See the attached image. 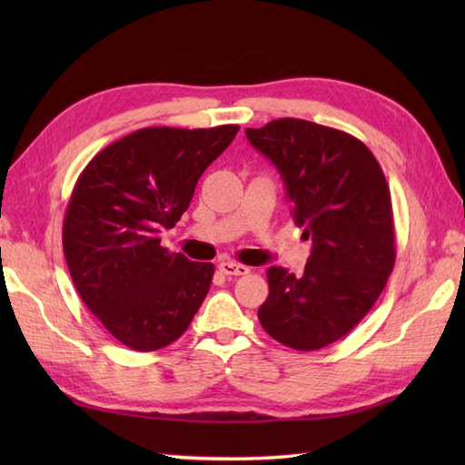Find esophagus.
Instances as JSON below:
<instances>
[{
    "mask_svg": "<svg viewBox=\"0 0 465 465\" xmlns=\"http://www.w3.org/2000/svg\"><path fill=\"white\" fill-rule=\"evenodd\" d=\"M217 268H220V272L223 275H245V273H250L248 265H242V263H235V262H222L220 265H217Z\"/></svg>",
    "mask_w": 465,
    "mask_h": 465,
    "instance_id": "obj_1",
    "label": "esophagus"
}]
</instances>
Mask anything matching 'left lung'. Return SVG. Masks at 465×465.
Masks as SVG:
<instances>
[{"label":"left lung","mask_w":465,"mask_h":465,"mask_svg":"<svg viewBox=\"0 0 465 465\" xmlns=\"http://www.w3.org/2000/svg\"><path fill=\"white\" fill-rule=\"evenodd\" d=\"M245 135L278 167L293 222L313 243L302 278L268 270L258 318L288 348L322 350L363 320L393 270L388 182L368 147L333 127L283 117Z\"/></svg>","instance_id":"obj_1"}]
</instances>
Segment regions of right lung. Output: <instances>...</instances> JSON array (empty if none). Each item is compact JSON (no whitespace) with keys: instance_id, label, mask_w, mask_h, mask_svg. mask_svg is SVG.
I'll return each mask as SVG.
<instances>
[{"instance_id":"right-lung-1","label":"right lung","mask_w":465,"mask_h":465,"mask_svg":"<svg viewBox=\"0 0 465 465\" xmlns=\"http://www.w3.org/2000/svg\"><path fill=\"white\" fill-rule=\"evenodd\" d=\"M240 125L143 127L107 145L77 177L64 217L67 270L115 340L153 351L190 328L213 265L162 248L202 173Z\"/></svg>"}]
</instances>
